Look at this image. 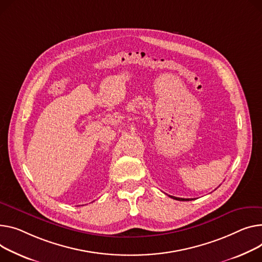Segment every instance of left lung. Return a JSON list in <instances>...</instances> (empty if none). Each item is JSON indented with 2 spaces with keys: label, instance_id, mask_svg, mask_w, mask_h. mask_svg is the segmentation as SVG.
I'll return each instance as SVG.
<instances>
[{
  "label": "left lung",
  "instance_id": "8db88e82",
  "mask_svg": "<svg viewBox=\"0 0 262 262\" xmlns=\"http://www.w3.org/2000/svg\"><path fill=\"white\" fill-rule=\"evenodd\" d=\"M169 196V195H168ZM170 198H172V199H175V200H179V201H190V200H193V199H185V198H178V197H173V196H169Z\"/></svg>",
  "mask_w": 262,
  "mask_h": 262
}]
</instances>
